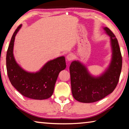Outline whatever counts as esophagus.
I'll list each match as a JSON object with an SVG mask.
<instances>
[{
  "mask_svg": "<svg viewBox=\"0 0 129 129\" xmlns=\"http://www.w3.org/2000/svg\"><path fill=\"white\" fill-rule=\"evenodd\" d=\"M74 58H75V56H74V54H72V53L69 54L67 55V60H68V61L73 60V59H74Z\"/></svg>",
  "mask_w": 129,
  "mask_h": 129,
  "instance_id": "obj_1",
  "label": "esophagus"
}]
</instances>
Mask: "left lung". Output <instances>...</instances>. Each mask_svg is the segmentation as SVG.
Listing matches in <instances>:
<instances>
[{"label":"left lung","mask_w":129,"mask_h":129,"mask_svg":"<svg viewBox=\"0 0 129 129\" xmlns=\"http://www.w3.org/2000/svg\"><path fill=\"white\" fill-rule=\"evenodd\" d=\"M103 29L109 36L112 50L111 62L106 71L95 77L78 61H72L70 67L72 95L80 102L92 103L101 100L113 91L119 82L122 57L118 41L109 28Z\"/></svg>","instance_id":"left-lung-1"}]
</instances>
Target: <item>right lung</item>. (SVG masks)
<instances>
[{
  "instance_id": "obj_1",
  "label": "right lung",
  "mask_w": 129,
  "mask_h": 129,
  "mask_svg": "<svg viewBox=\"0 0 129 129\" xmlns=\"http://www.w3.org/2000/svg\"><path fill=\"white\" fill-rule=\"evenodd\" d=\"M20 24L13 34L6 54V68L12 85L25 97L37 100L51 96L58 76L66 68L64 56L49 61L39 71L27 72L16 62L13 55L14 42Z\"/></svg>"
}]
</instances>
